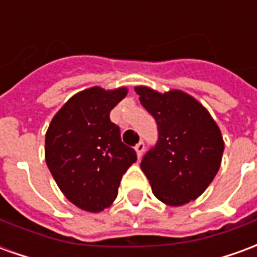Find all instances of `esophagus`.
I'll use <instances>...</instances> for the list:
<instances>
[{
    "mask_svg": "<svg viewBox=\"0 0 257 257\" xmlns=\"http://www.w3.org/2000/svg\"><path fill=\"white\" fill-rule=\"evenodd\" d=\"M145 149H146V146H145V143H143V142H139L138 145L135 146V151H136V154H138V157H139V158L142 157V154H143Z\"/></svg>",
    "mask_w": 257,
    "mask_h": 257,
    "instance_id": "34e87169",
    "label": "esophagus"
}]
</instances>
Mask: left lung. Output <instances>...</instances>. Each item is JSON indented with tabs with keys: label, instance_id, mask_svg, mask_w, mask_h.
<instances>
[{
	"label": "left lung",
	"instance_id": "obj_1",
	"mask_svg": "<svg viewBox=\"0 0 257 257\" xmlns=\"http://www.w3.org/2000/svg\"><path fill=\"white\" fill-rule=\"evenodd\" d=\"M135 90L158 129L156 146L140 164L153 193L169 206L198 198L220 168L224 142L217 123L198 100L182 90L160 93L147 86Z\"/></svg>",
	"mask_w": 257,
	"mask_h": 257
}]
</instances>
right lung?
<instances>
[{"label": "right lung", "mask_w": 257, "mask_h": 257, "mask_svg": "<svg viewBox=\"0 0 257 257\" xmlns=\"http://www.w3.org/2000/svg\"><path fill=\"white\" fill-rule=\"evenodd\" d=\"M126 88L93 86L70 97L45 135V161L59 189L75 206L101 212L117 198L119 182L136 151L121 142L110 111Z\"/></svg>", "instance_id": "obj_1"}]
</instances>
